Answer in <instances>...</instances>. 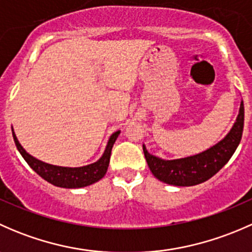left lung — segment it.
Here are the masks:
<instances>
[{
  "mask_svg": "<svg viewBox=\"0 0 252 252\" xmlns=\"http://www.w3.org/2000/svg\"><path fill=\"white\" fill-rule=\"evenodd\" d=\"M244 128V103L241 102L238 118L223 140L195 156L166 161L149 154L142 146L147 166L161 182L177 187H192L213 177L235 152L241 140Z\"/></svg>",
  "mask_w": 252,
  "mask_h": 252,
  "instance_id": "8db88e82",
  "label": "left lung"
}]
</instances>
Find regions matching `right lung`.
<instances>
[{"label": "right lung", "instance_id": "obj_1", "mask_svg": "<svg viewBox=\"0 0 252 252\" xmlns=\"http://www.w3.org/2000/svg\"><path fill=\"white\" fill-rule=\"evenodd\" d=\"M121 131H116L111 135L110 140H108L107 146H106L105 154L102 155L100 159L95 163H91L89 166L78 167V168H68V167H58L52 166V164L45 163V162L39 161L35 157L30 156L27 151L22 147V145L18 141L17 136L13 133V139L16 142V146L18 151L23 156V158L27 161L30 168L32 171L36 172L42 179L51 184L56 185V187L67 188V189H74V188H83L88 187V185L94 184V183L98 182L103 175L106 174L110 164V157L111 151L113 144L116 142Z\"/></svg>", "mask_w": 252, "mask_h": 252}]
</instances>
